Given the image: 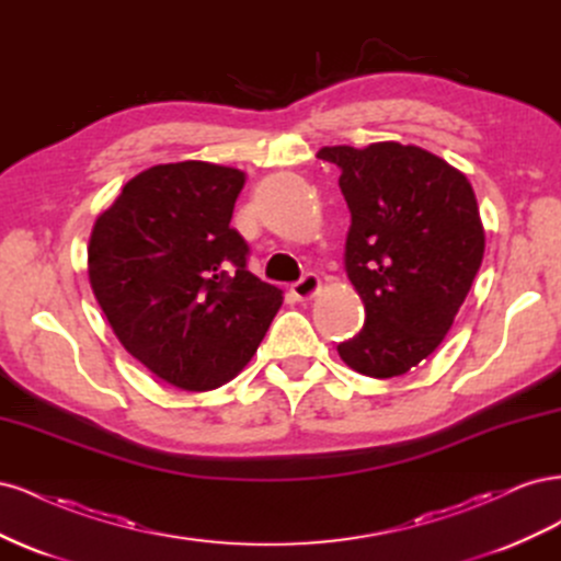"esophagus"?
Returning a JSON list of instances; mask_svg holds the SVG:
<instances>
[{"mask_svg":"<svg viewBox=\"0 0 561 561\" xmlns=\"http://www.w3.org/2000/svg\"><path fill=\"white\" fill-rule=\"evenodd\" d=\"M290 290L299 301H307L320 290V278L316 274H304L297 283H293Z\"/></svg>","mask_w":561,"mask_h":561,"instance_id":"34e87169","label":"esophagus"}]
</instances>
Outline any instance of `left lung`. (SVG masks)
Masks as SVG:
<instances>
[{
  "instance_id": "8db88e82",
  "label": "left lung",
  "mask_w": 561,
  "mask_h": 561,
  "mask_svg": "<svg viewBox=\"0 0 561 561\" xmlns=\"http://www.w3.org/2000/svg\"><path fill=\"white\" fill-rule=\"evenodd\" d=\"M318 159L342 171L344 266L365 304L363 330L336 351L365 377H400L439 346L478 276V198L463 173L414 145L322 147Z\"/></svg>"
}]
</instances>
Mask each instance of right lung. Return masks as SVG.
<instances>
[{
	"mask_svg": "<svg viewBox=\"0 0 561 561\" xmlns=\"http://www.w3.org/2000/svg\"><path fill=\"white\" fill-rule=\"evenodd\" d=\"M243 184L241 171L206 161L154 165L91 233V287L118 342L184 390L236 377L283 304L250 274V248L231 227Z\"/></svg>",
	"mask_w": 561,
	"mask_h": 561,
	"instance_id": "right-lung-1",
	"label": "right lung"
}]
</instances>
